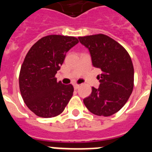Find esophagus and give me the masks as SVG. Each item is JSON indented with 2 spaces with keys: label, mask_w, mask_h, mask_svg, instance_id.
Segmentation results:
<instances>
[{
  "label": "esophagus",
  "mask_w": 152,
  "mask_h": 152,
  "mask_svg": "<svg viewBox=\"0 0 152 152\" xmlns=\"http://www.w3.org/2000/svg\"><path fill=\"white\" fill-rule=\"evenodd\" d=\"M73 86H74L75 89H79V87H80V85H78V84H74V85H73Z\"/></svg>",
  "instance_id": "34e87169"
}]
</instances>
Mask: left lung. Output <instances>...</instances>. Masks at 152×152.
<instances>
[{"label":"left lung","instance_id":"1","mask_svg":"<svg viewBox=\"0 0 152 152\" xmlns=\"http://www.w3.org/2000/svg\"><path fill=\"white\" fill-rule=\"evenodd\" d=\"M90 53L92 66L100 69L99 88H92L83 99L89 112L99 116H110L124 106L134 86V68L125 49L109 37L96 34L78 37Z\"/></svg>","mask_w":152,"mask_h":152}]
</instances>
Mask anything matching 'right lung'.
<instances>
[{
	"label": "right lung",
	"mask_w": 152,
	"mask_h": 152,
	"mask_svg": "<svg viewBox=\"0 0 152 152\" xmlns=\"http://www.w3.org/2000/svg\"><path fill=\"white\" fill-rule=\"evenodd\" d=\"M79 43L74 37L49 35L30 49L19 76L21 96L30 111L42 118L62 113L72 98L73 86L57 83L55 75L66 54Z\"/></svg>",
	"instance_id": "1"
}]
</instances>
